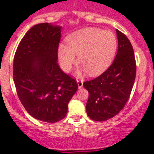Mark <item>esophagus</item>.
<instances>
[{"mask_svg": "<svg viewBox=\"0 0 154 154\" xmlns=\"http://www.w3.org/2000/svg\"><path fill=\"white\" fill-rule=\"evenodd\" d=\"M77 85H78V88H80L83 87V80H80V79H77Z\"/></svg>", "mask_w": 154, "mask_h": 154, "instance_id": "1", "label": "esophagus"}]
</instances>
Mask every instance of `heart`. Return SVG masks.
I'll list each match as a JSON object with an SVG mask.
<instances>
[{
  "label": "heart",
  "mask_w": 154,
  "mask_h": 154,
  "mask_svg": "<svg viewBox=\"0 0 154 154\" xmlns=\"http://www.w3.org/2000/svg\"><path fill=\"white\" fill-rule=\"evenodd\" d=\"M66 42L68 46L60 45L58 48L60 66L68 71L78 56V63L83 66L80 75L85 71L90 75L103 72L112 61L118 46L117 38L112 31L92 27L73 32Z\"/></svg>",
  "instance_id": "b5f03b06"
}]
</instances>
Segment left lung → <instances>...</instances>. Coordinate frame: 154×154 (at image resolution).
Here are the masks:
<instances>
[{
	"label": "left lung",
	"mask_w": 154,
	"mask_h": 154,
	"mask_svg": "<svg viewBox=\"0 0 154 154\" xmlns=\"http://www.w3.org/2000/svg\"><path fill=\"white\" fill-rule=\"evenodd\" d=\"M116 34L119 48L112 64L99 77L83 83L88 91L87 115L96 122L112 119L123 109L136 78V59L131 43L119 29Z\"/></svg>",
	"instance_id": "obj_1"
}]
</instances>
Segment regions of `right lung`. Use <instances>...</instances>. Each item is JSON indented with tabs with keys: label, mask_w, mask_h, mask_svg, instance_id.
Listing matches in <instances>:
<instances>
[{
	"label": "right lung",
	"mask_w": 154,
	"mask_h": 154,
	"mask_svg": "<svg viewBox=\"0 0 154 154\" xmlns=\"http://www.w3.org/2000/svg\"><path fill=\"white\" fill-rule=\"evenodd\" d=\"M61 26L34 25L20 42L13 61V80L19 100L32 117L55 123L66 117L78 85L57 63Z\"/></svg>",
	"instance_id": "1"
}]
</instances>
